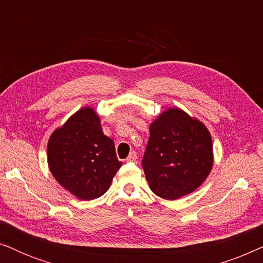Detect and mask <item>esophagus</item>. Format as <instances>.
I'll return each mask as SVG.
<instances>
[{"instance_id":"34e87169","label":"esophagus","mask_w":263,"mask_h":263,"mask_svg":"<svg viewBox=\"0 0 263 263\" xmlns=\"http://www.w3.org/2000/svg\"><path fill=\"white\" fill-rule=\"evenodd\" d=\"M136 158H138V156H136V152H134V151H133V152H130L129 153V156L127 157V160L128 163H132V161H135L136 160Z\"/></svg>"}]
</instances>
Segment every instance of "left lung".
Instances as JSON below:
<instances>
[{
	"label": "left lung",
	"instance_id": "obj_1",
	"mask_svg": "<svg viewBox=\"0 0 263 263\" xmlns=\"http://www.w3.org/2000/svg\"><path fill=\"white\" fill-rule=\"evenodd\" d=\"M212 165L211 134L200 121L168 109L151 124L142 167L156 195L176 200L190 194L202 184Z\"/></svg>",
	"mask_w": 263,
	"mask_h": 263
}]
</instances>
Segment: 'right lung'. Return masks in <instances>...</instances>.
Wrapping results in <instances>:
<instances>
[{
	"mask_svg": "<svg viewBox=\"0 0 263 263\" xmlns=\"http://www.w3.org/2000/svg\"><path fill=\"white\" fill-rule=\"evenodd\" d=\"M48 163L56 181L85 201L105 194L122 165L114 141L104 135L98 115L91 107L79 110L52 133Z\"/></svg>",
	"mask_w": 263,
	"mask_h": 263,
	"instance_id": "obj_1",
	"label": "right lung"
}]
</instances>
